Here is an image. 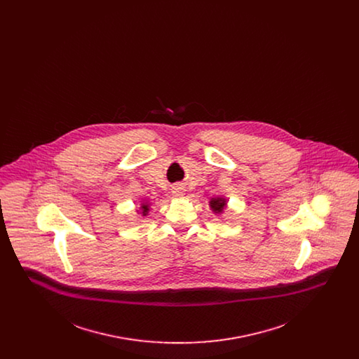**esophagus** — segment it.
<instances>
[{"label":"esophagus","instance_id":"1","mask_svg":"<svg viewBox=\"0 0 359 359\" xmlns=\"http://www.w3.org/2000/svg\"><path fill=\"white\" fill-rule=\"evenodd\" d=\"M176 196H182V195H184V187L182 186V184H176L175 187H173V191H172Z\"/></svg>","mask_w":359,"mask_h":359}]
</instances>
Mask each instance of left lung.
Wrapping results in <instances>:
<instances>
[{
  "label": "left lung",
  "mask_w": 359,
  "mask_h": 359,
  "mask_svg": "<svg viewBox=\"0 0 359 359\" xmlns=\"http://www.w3.org/2000/svg\"><path fill=\"white\" fill-rule=\"evenodd\" d=\"M210 207L214 212L221 214V212H223L224 207H226V199L224 198H212L210 201Z\"/></svg>",
  "instance_id": "1"
}]
</instances>
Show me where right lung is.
<instances>
[{
  "label": "right lung",
  "mask_w": 359,
  "mask_h": 359,
  "mask_svg": "<svg viewBox=\"0 0 359 359\" xmlns=\"http://www.w3.org/2000/svg\"><path fill=\"white\" fill-rule=\"evenodd\" d=\"M148 211H149V203L145 202V203L141 205V214H142V215H147Z\"/></svg>",
  "instance_id": "1"
}]
</instances>
